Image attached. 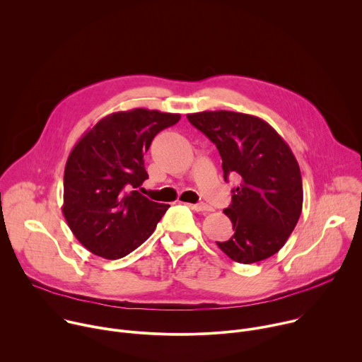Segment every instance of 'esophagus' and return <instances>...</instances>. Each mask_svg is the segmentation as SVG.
Instances as JSON below:
<instances>
[{
  "label": "esophagus",
  "mask_w": 362,
  "mask_h": 362,
  "mask_svg": "<svg viewBox=\"0 0 362 362\" xmlns=\"http://www.w3.org/2000/svg\"><path fill=\"white\" fill-rule=\"evenodd\" d=\"M190 209H193V211H196V212H211L212 211V208L211 206H208L206 203H196V204H187Z\"/></svg>",
  "instance_id": "esophagus-1"
}]
</instances>
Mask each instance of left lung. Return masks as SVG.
Masks as SVG:
<instances>
[{
  "instance_id": "8db88e82",
  "label": "left lung",
  "mask_w": 362,
  "mask_h": 362,
  "mask_svg": "<svg viewBox=\"0 0 362 362\" xmlns=\"http://www.w3.org/2000/svg\"><path fill=\"white\" fill-rule=\"evenodd\" d=\"M187 120L216 144L225 180L229 175L240 180L223 211L235 233L218 246L239 264L275 255L302 212V177L291 147L271 124L252 115L199 112Z\"/></svg>"
}]
</instances>
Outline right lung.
<instances>
[{
	"label": "right lung",
	"instance_id": "right-lung-1",
	"mask_svg": "<svg viewBox=\"0 0 362 362\" xmlns=\"http://www.w3.org/2000/svg\"><path fill=\"white\" fill-rule=\"evenodd\" d=\"M177 113L133 109L98 120L73 147L64 169L63 215L77 240L105 259L139 247L170 208L137 187L148 175L144 153Z\"/></svg>",
	"mask_w": 362,
	"mask_h": 362
}]
</instances>
